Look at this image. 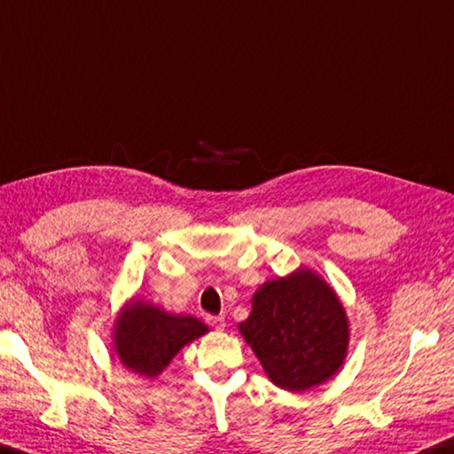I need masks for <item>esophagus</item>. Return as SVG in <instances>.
<instances>
[{
	"label": "esophagus",
	"mask_w": 454,
	"mask_h": 454,
	"mask_svg": "<svg viewBox=\"0 0 454 454\" xmlns=\"http://www.w3.org/2000/svg\"><path fill=\"white\" fill-rule=\"evenodd\" d=\"M206 321H208V325H212L216 332H222V329L226 327V319L222 316H208L206 317Z\"/></svg>",
	"instance_id": "obj_1"
}]
</instances>
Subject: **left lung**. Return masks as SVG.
I'll list each match as a JSON object with an SVG mask.
<instances>
[{
  "mask_svg": "<svg viewBox=\"0 0 454 454\" xmlns=\"http://www.w3.org/2000/svg\"><path fill=\"white\" fill-rule=\"evenodd\" d=\"M240 333L268 377L306 391L337 373L348 351V317L332 287L309 270L263 284Z\"/></svg>",
  "mask_w": 454,
  "mask_h": 454,
  "instance_id": "obj_1",
  "label": "left lung"
}]
</instances>
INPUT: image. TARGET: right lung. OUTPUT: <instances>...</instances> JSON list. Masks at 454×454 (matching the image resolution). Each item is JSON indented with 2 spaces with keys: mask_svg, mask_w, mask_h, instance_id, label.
<instances>
[{
  "mask_svg": "<svg viewBox=\"0 0 454 454\" xmlns=\"http://www.w3.org/2000/svg\"><path fill=\"white\" fill-rule=\"evenodd\" d=\"M206 332L208 327L192 316H172L148 303L133 301L114 327V349L130 371L156 377L186 343Z\"/></svg>",
  "mask_w": 454,
  "mask_h": 454,
  "instance_id": "obj_1",
  "label": "right lung"
}]
</instances>
